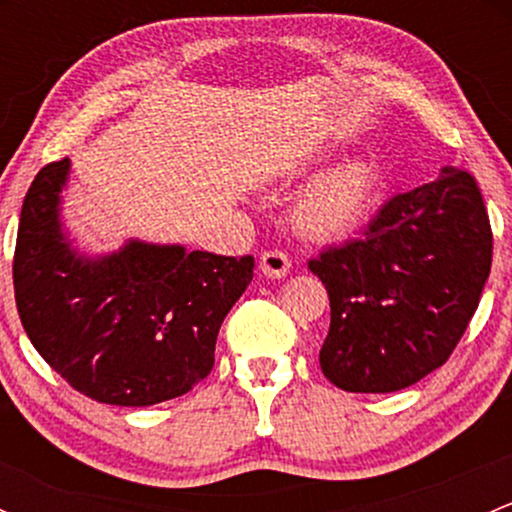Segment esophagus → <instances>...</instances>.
I'll use <instances>...</instances> for the list:
<instances>
[{"mask_svg": "<svg viewBox=\"0 0 512 512\" xmlns=\"http://www.w3.org/2000/svg\"><path fill=\"white\" fill-rule=\"evenodd\" d=\"M289 267H292V262H289V257L282 250H267L260 255L262 275L272 277V280H280V277H285L289 272Z\"/></svg>", "mask_w": 512, "mask_h": 512, "instance_id": "obj_1", "label": "esophagus"}]
</instances>
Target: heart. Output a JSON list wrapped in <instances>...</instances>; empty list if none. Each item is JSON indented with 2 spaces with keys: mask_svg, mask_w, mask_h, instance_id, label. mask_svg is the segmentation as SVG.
<instances>
[{
  "mask_svg": "<svg viewBox=\"0 0 512 512\" xmlns=\"http://www.w3.org/2000/svg\"><path fill=\"white\" fill-rule=\"evenodd\" d=\"M379 185L374 163L347 160L307 185L294 205V225L312 240H342L371 213Z\"/></svg>",
  "mask_w": 512,
  "mask_h": 512,
  "instance_id": "1",
  "label": "heart"
}]
</instances>
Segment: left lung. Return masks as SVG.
Returning a JSON list of instances; mask_svg holds the SVG:
<instances>
[{
  "label": "left lung",
  "mask_w": 512,
  "mask_h": 512,
  "mask_svg": "<svg viewBox=\"0 0 512 512\" xmlns=\"http://www.w3.org/2000/svg\"><path fill=\"white\" fill-rule=\"evenodd\" d=\"M493 230L468 170L443 165L386 200L361 237L307 262L329 294L319 366L352 394H389L443 366L476 314Z\"/></svg>",
  "instance_id": "1"
}]
</instances>
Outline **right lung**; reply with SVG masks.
I'll return each instance as SVG.
<instances>
[{
  "label": "right lung",
  "instance_id": "right-lung-1",
  "mask_svg": "<svg viewBox=\"0 0 512 512\" xmlns=\"http://www.w3.org/2000/svg\"><path fill=\"white\" fill-rule=\"evenodd\" d=\"M69 158L29 185L12 275L24 332L79 394L153 406L193 389L215 364L220 324L252 282L255 257L128 242L86 260L59 230Z\"/></svg>",
  "mask_w": 512,
  "mask_h": 512
}]
</instances>
